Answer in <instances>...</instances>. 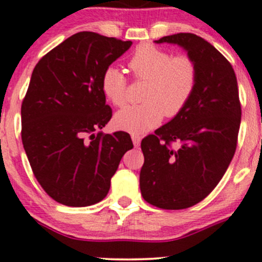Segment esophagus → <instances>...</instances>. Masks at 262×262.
<instances>
[{"label":"esophagus","mask_w":262,"mask_h":262,"mask_svg":"<svg viewBox=\"0 0 262 262\" xmlns=\"http://www.w3.org/2000/svg\"><path fill=\"white\" fill-rule=\"evenodd\" d=\"M132 140H133L134 146H139L140 141H141V137L139 134H132Z\"/></svg>","instance_id":"esophagus-1"}]
</instances>
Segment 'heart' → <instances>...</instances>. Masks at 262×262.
I'll return each mask as SVG.
<instances>
[{"mask_svg": "<svg viewBox=\"0 0 262 262\" xmlns=\"http://www.w3.org/2000/svg\"><path fill=\"white\" fill-rule=\"evenodd\" d=\"M135 79L146 80L143 100L125 107L114 117L117 127L132 134H141L160 124L166 117H176L185 110L197 86V65L187 55L172 56L154 45H140L128 62ZM102 92L117 107L127 102V79L110 66L101 80Z\"/></svg>", "mask_w": 262, "mask_h": 262, "instance_id": "heart-1", "label": "heart"}]
</instances>
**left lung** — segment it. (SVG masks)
Instances as JSON below:
<instances>
[{
	"label": "left lung",
	"instance_id": "left-lung-1",
	"mask_svg": "<svg viewBox=\"0 0 262 262\" xmlns=\"http://www.w3.org/2000/svg\"><path fill=\"white\" fill-rule=\"evenodd\" d=\"M197 65L193 96L181 113L141 140L140 191L162 209H185L204 200L229 166L236 149L242 107L235 73L212 44L192 33L162 37Z\"/></svg>",
	"mask_w": 262,
	"mask_h": 262
}]
</instances>
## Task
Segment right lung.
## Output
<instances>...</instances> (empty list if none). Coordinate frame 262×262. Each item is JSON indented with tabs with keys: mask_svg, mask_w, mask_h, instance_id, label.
Returning <instances> with one entry per match:
<instances>
[{
	"mask_svg": "<svg viewBox=\"0 0 262 262\" xmlns=\"http://www.w3.org/2000/svg\"><path fill=\"white\" fill-rule=\"evenodd\" d=\"M132 41L93 32L71 35L38 61L20 108L22 143L35 179L56 202L98 203L123 155L125 132H98L112 118L101 80Z\"/></svg>",
	"mask_w": 262,
	"mask_h": 262,
	"instance_id": "right-lung-1",
	"label": "right lung"
}]
</instances>
